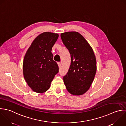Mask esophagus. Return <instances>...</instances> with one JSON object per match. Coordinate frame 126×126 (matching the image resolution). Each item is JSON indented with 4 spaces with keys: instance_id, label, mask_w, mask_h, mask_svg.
Returning a JSON list of instances; mask_svg holds the SVG:
<instances>
[{
    "instance_id": "obj_1",
    "label": "esophagus",
    "mask_w": 126,
    "mask_h": 126,
    "mask_svg": "<svg viewBox=\"0 0 126 126\" xmlns=\"http://www.w3.org/2000/svg\"><path fill=\"white\" fill-rule=\"evenodd\" d=\"M57 64H58V65L59 67H60V66H61V63L60 62H58Z\"/></svg>"
}]
</instances>
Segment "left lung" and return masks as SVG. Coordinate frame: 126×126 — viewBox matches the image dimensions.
I'll return each mask as SVG.
<instances>
[{
  "label": "left lung",
  "mask_w": 126,
  "mask_h": 126,
  "mask_svg": "<svg viewBox=\"0 0 126 126\" xmlns=\"http://www.w3.org/2000/svg\"><path fill=\"white\" fill-rule=\"evenodd\" d=\"M63 43L71 55V65L63 79L67 91L79 95L89 89L96 72V61L93 49L87 41L76 32L60 35Z\"/></svg>",
  "instance_id": "obj_1"
}]
</instances>
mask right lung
Returning a JSON list of instances; mask_svg holds the SVG:
<instances>
[{
  "instance_id": "add662e5",
  "label": "right lung",
  "mask_w": 126,
  "mask_h": 126,
  "mask_svg": "<svg viewBox=\"0 0 126 126\" xmlns=\"http://www.w3.org/2000/svg\"><path fill=\"white\" fill-rule=\"evenodd\" d=\"M58 34L45 32L37 36L28 49L23 61V74L28 86L35 92L47 91L58 66L53 60L52 48Z\"/></svg>"
}]
</instances>
